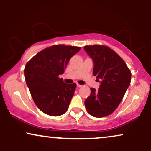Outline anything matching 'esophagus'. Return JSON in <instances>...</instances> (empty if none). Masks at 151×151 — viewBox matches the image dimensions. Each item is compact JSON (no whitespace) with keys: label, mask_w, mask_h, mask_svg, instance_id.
<instances>
[{"label":"esophagus","mask_w":151,"mask_h":151,"mask_svg":"<svg viewBox=\"0 0 151 151\" xmlns=\"http://www.w3.org/2000/svg\"><path fill=\"white\" fill-rule=\"evenodd\" d=\"M77 87L78 88H81V87H82V86L80 85V84H77Z\"/></svg>","instance_id":"1"}]
</instances>
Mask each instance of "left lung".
I'll return each mask as SVG.
<instances>
[{"mask_svg":"<svg viewBox=\"0 0 151 151\" xmlns=\"http://www.w3.org/2000/svg\"><path fill=\"white\" fill-rule=\"evenodd\" d=\"M84 49L93 60V75L101 81L98 90L91 88V95L84 102L86 109L94 117H105L123 100L130 84L131 72L121 57L107 46L86 45Z\"/></svg>","mask_w":151,"mask_h":151,"instance_id":"8db88e82","label":"left lung"}]
</instances>
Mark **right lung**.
I'll use <instances>...</instances> for the list:
<instances>
[{
    "instance_id": "1",
    "label": "right lung",
    "mask_w": 151,
    "mask_h": 151,
    "mask_svg": "<svg viewBox=\"0 0 151 151\" xmlns=\"http://www.w3.org/2000/svg\"><path fill=\"white\" fill-rule=\"evenodd\" d=\"M80 49L74 46L53 45L26 64V84L36 106L43 113L59 116L68 111L77 84H67L59 75L63 74L70 59Z\"/></svg>"
}]
</instances>
